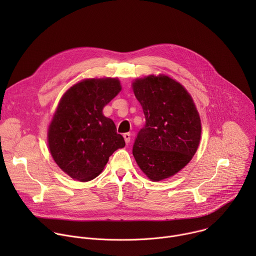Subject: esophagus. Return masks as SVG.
Returning a JSON list of instances; mask_svg holds the SVG:
<instances>
[{"label": "esophagus", "mask_w": 256, "mask_h": 256, "mask_svg": "<svg viewBox=\"0 0 256 256\" xmlns=\"http://www.w3.org/2000/svg\"><path fill=\"white\" fill-rule=\"evenodd\" d=\"M124 140H126V144H128L130 142V132L124 134Z\"/></svg>", "instance_id": "34e87169"}]
</instances>
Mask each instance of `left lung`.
<instances>
[{"instance_id":"1","label":"left lung","mask_w":256,"mask_h":256,"mask_svg":"<svg viewBox=\"0 0 256 256\" xmlns=\"http://www.w3.org/2000/svg\"><path fill=\"white\" fill-rule=\"evenodd\" d=\"M132 87L146 118L134 144L136 162L152 181L174 176L190 162L200 142L194 101L184 85L164 74L138 78Z\"/></svg>"}]
</instances>
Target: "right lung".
Instances as JSON below:
<instances>
[{"label": "right lung", "instance_id": "obj_1", "mask_svg": "<svg viewBox=\"0 0 256 256\" xmlns=\"http://www.w3.org/2000/svg\"><path fill=\"white\" fill-rule=\"evenodd\" d=\"M122 91L118 78L84 79L62 96L48 130V146L56 164L72 179L97 177L114 151L126 146L103 108Z\"/></svg>", "mask_w": 256, "mask_h": 256}]
</instances>
